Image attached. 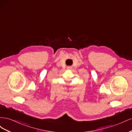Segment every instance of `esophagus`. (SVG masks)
<instances>
[{
    "mask_svg": "<svg viewBox=\"0 0 132 132\" xmlns=\"http://www.w3.org/2000/svg\"><path fill=\"white\" fill-rule=\"evenodd\" d=\"M71 68L70 67H67V69H71Z\"/></svg>",
    "mask_w": 132,
    "mask_h": 132,
    "instance_id": "34e87169",
    "label": "esophagus"
}]
</instances>
